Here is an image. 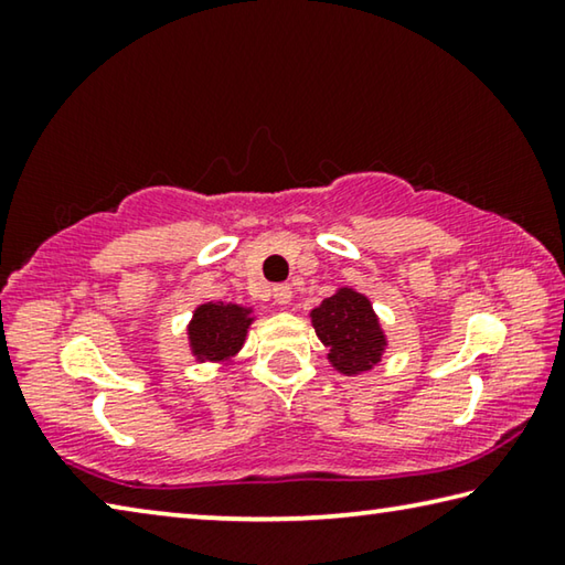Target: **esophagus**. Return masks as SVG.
<instances>
[{
  "instance_id": "34e87169",
  "label": "esophagus",
  "mask_w": 565,
  "mask_h": 565,
  "mask_svg": "<svg viewBox=\"0 0 565 565\" xmlns=\"http://www.w3.org/2000/svg\"><path fill=\"white\" fill-rule=\"evenodd\" d=\"M291 296H294V291H291V286H289V284H279V286H274V301L279 303V306L291 303Z\"/></svg>"
}]
</instances>
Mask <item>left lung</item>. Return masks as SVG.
<instances>
[{"instance_id":"obj_1","label":"left lung","mask_w":565,"mask_h":565,"mask_svg":"<svg viewBox=\"0 0 565 565\" xmlns=\"http://www.w3.org/2000/svg\"><path fill=\"white\" fill-rule=\"evenodd\" d=\"M311 321L329 347L331 363L343 374H359L379 363L384 333L366 296L341 289L311 311Z\"/></svg>"}]
</instances>
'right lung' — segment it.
<instances>
[{"instance_id": "right-lung-1", "label": "right lung", "mask_w": 565, "mask_h": 565, "mask_svg": "<svg viewBox=\"0 0 565 565\" xmlns=\"http://www.w3.org/2000/svg\"><path fill=\"white\" fill-rule=\"evenodd\" d=\"M248 311L234 303H204L194 313V321L189 327L191 349L199 359L222 361L242 349Z\"/></svg>"}]
</instances>
